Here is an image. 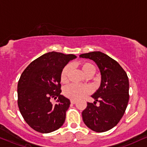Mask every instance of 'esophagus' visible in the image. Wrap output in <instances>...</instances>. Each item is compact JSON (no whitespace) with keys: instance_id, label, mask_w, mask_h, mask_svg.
<instances>
[{"instance_id":"34e87169","label":"esophagus","mask_w":147,"mask_h":147,"mask_svg":"<svg viewBox=\"0 0 147 147\" xmlns=\"http://www.w3.org/2000/svg\"><path fill=\"white\" fill-rule=\"evenodd\" d=\"M70 102H71L72 104H75L76 102H77V100H70Z\"/></svg>"}]
</instances>
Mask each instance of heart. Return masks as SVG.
I'll return each mask as SVG.
<instances>
[{"label": "heart", "instance_id": "heart-1", "mask_svg": "<svg viewBox=\"0 0 147 147\" xmlns=\"http://www.w3.org/2000/svg\"><path fill=\"white\" fill-rule=\"evenodd\" d=\"M83 72L88 77H91L96 72V67L94 65L88 61H83L79 63ZM70 71V66L66 65L63 67L60 75V80L61 83L67 82L68 75ZM91 89L87 86H78L76 84H69L65 86L63 90V94L67 98L72 100H78L90 93Z\"/></svg>", "mask_w": 147, "mask_h": 147}]
</instances>
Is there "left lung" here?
<instances>
[{
    "mask_svg": "<svg viewBox=\"0 0 147 147\" xmlns=\"http://www.w3.org/2000/svg\"><path fill=\"white\" fill-rule=\"evenodd\" d=\"M79 57L93 60L101 74L100 88L92 96L95 101L87 103L82 112L83 121L94 131H107L119 123L126 110L129 99L128 77L116 60L100 51ZM96 102L99 106L96 105Z\"/></svg>",
    "mask_w": 147,
    "mask_h": 147,
    "instance_id": "8db88e82",
    "label": "left lung"
}]
</instances>
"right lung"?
<instances>
[{"label":"right lung","mask_w":147,"mask_h":147,"mask_svg":"<svg viewBox=\"0 0 147 147\" xmlns=\"http://www.w3.org/2000/svg\"><path fill=\"white\" fill-rule=\"evenodd\" d=\"M75 55L53 51L33 60L23 71L18 84V105L23 118L33 129L51 133L62 126L70 100L60 94V75ZM58 97L57 103L51 98Z\"/></svg>","instance_id":"obj_1"}]
</instances>
